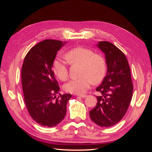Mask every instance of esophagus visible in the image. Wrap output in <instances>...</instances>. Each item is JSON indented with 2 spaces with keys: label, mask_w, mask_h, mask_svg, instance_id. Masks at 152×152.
<instances>
[{
  "label": "esophagus",
  "mask_w": 152,
  "mask_h": 152,
  "mask_svg": "<svg viewBox=\"0 0 152 152\" xmlns=\"http://www.w3.org/2000/svg\"><path fill=\"white\" fill-rule=\"evenodd\" d=\"M77 96H78L81 98H86L87 96L85 94H77Z\"/></svg>",
  "instance_id": "obj_1"
}]
</instances>
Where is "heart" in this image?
<instances>
[{"label": "heart", "instance_id": "1", "mask_svg": "<svg viewBox=\"0 0 152 152\" xmlns=\"http://www.w3.org/2000/svg\"><path fill=\"white\" fill-rule=\"evenodd\" d=\"M66 59L71 64H80V78L73 79L64 85V89L67 92L82 94L89 88L91 83L98 84L103 79L106 72L104 59L99 54L84 48H75L66 53ZM53 71L61 80L68 78L67 66L60 58L53 61Z\"/></svg>", "mask_w": 152, "mask_h": 152}]
</instances>
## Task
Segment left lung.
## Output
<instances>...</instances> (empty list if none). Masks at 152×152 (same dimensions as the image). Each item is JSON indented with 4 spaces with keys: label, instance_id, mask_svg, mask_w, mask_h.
<instances>
[{
    "label": "left lung",
    "instance_id": "1",
    "mask_svg": "<svg viewBox=\"0 0 152 152\" xmlns=\"http://www.w3.org/2000/svg\"><path fill=\"white\" fill-rule=\"evenodd\" d=\"M97 47L104 53L107 75L96 91V107L89 113L90 117L100 127L117 124L124 117L132 99L133 86L127 58L121 51L109 42H99Z\"/></svg>",
    "mask_w": 152,
    "mask_h": 152
}]
</instances>
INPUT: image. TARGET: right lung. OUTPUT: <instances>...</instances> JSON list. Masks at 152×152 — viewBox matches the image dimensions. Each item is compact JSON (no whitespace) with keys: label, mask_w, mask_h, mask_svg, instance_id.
<instances>
[{"label":"right lung","mask_w":152,"mask_h":152,"mask_svg":"<svg viewBox=\"0 0 152 152\" xmlns=\"http://www.w3.org/2000/svg\"><path fill=\"white\" fill-rule=\"evenodd\" d=\"M66 42L45 39L31 49L24 59L21 83L24 101L30 116L44 127L59 124L66 114L70 94H56L60 91L53 72L58 51Z\"/></svg>","instance_id":"add662e5"}]
</instances>
